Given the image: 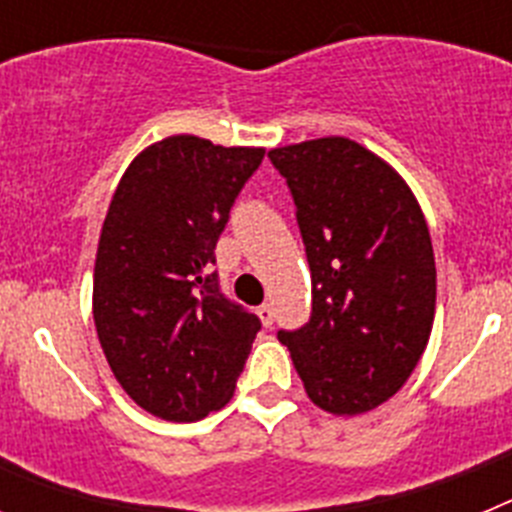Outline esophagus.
<instances>
[{"mask_svg":"<svg viewBox=\"0 0 512 512\" xmlns=\"http://www.w3.org/2000/svg\"><path fill=\"white\" fill-rule=\"evenodd\" d=\"M256 315H259V320L266 325V328H269V325L274 323V310H271V305L256 307Z\"/></svg>","mask_w":512,"mask_h":512,"instance_id":"obj_1","label":"esophagus"}]
</instances>
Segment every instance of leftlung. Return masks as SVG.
<instances>
[{"mask_svg":"<svg viewBox=\"0 0 512 512\" xmlns=\"http://www.w3.org/2000/svg\"><path fill=\"white\" fill-rule=\"evenodd\" d=\"M312 274V315L279 330L320 410L361 415L408 382L431 338L436 261L423 210L384 158L341 135L271 148Z\"/></svg>","mask_w":512,"mask_h":512,"instance_id":"8db88e82","label":"left lung"}]
</instances>
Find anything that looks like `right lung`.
<instances>
[{"label": "right lung", "instance_id": "add662e5", "mask_svg": "<svg viewBox=\"0 0 512 512\" xmlns=\"http://www.w3.org/2000/svg\"><path fill=\"white\" fill-rule=\"evenodd\" d=\"M264 148L169 135L122 174L99 233L92 312L112 374L135 405L194 423L233 397L261 320L225 300L217 238Z\"/></svg>", "mask_w": 512, "mask_h": 512}]
</instances>
